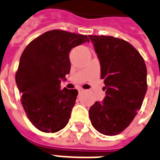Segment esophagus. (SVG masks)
<instances>
[{"instance_id":"34e87169","label":"esophagus","mask_w":160,"mask_h":160,"mask_svg":"<svg viewBox=\"0 0 160 160\" xmlns=\"http://www.w3.org/2000/svg\"><path fill=\"white\" fill-rule=\"evenodd\" d=\"M78 90L79 93H80V92H83V89L82 88H79L78 89Z\"/></svg>"}]
</instances>
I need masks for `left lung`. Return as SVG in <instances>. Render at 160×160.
Returning <instances> with one entry per match:
<instances>
[{"instance_id": "left-lung-1", "label": "left lung", "mask_w": 160, "mask_h": 160, "mask_svg": "<svg viewBox=\"0 0 160 160\" xmlns=\"http://www.w3.org/2000/svg\"><path fill=\"white\" fill-rule=\"evenodd\" d=\"M100 62L106 93L89 109L92 125L113 136L130 124L147 92V68L142 56L126 41L111 36H88Z\"/></svg>"}]
</instances>
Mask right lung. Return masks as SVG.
Here are the masks:
<instances>
[{"label": "right lung", "instance_id": "add662e5", "mask_svg": "<svg viewBox=\"0 0 160 160\" xmlns=\"http://www.w3.org/2000/svg\"><path fill=\"white\" fill-rule=\"evenodd\" d=\"M89 42L86 35L52 30L31 42L20 58L16 82L26 114L38 129L56 133L65 127L75 105L78 90H61L70 72V51Z\"/></svg>", "mask_w": 160, "mask_h": 160}]
</instances>
